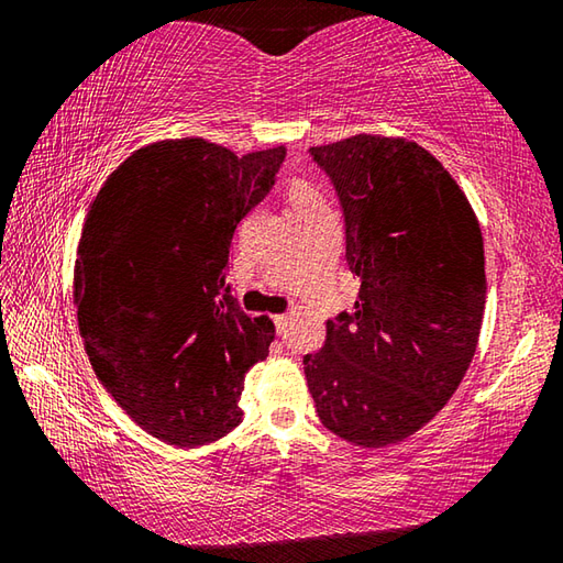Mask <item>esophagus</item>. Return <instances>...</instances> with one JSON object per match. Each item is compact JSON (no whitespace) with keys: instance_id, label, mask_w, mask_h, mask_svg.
<instances>
[{"instance_id":"obj_1","label":"esophagus","mask_w":563,"mask_h":563,"mask_svg":"<svg viewBox=\"0 0 563 563\" xmlns=\"http://www.w3.org/2000/svg\"><path fill=\"white\" fill-rule=\"evenodd\" d=\"M273 322H275V330H278V335H283L285 328H288V316H273Z\"/></svg>"}]
</instances>
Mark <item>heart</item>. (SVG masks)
<instances>
[{"instance_id": "heart-1", "label": "heart", "mask_w": 563, "mask_h": 563, "mask_svg": "<svg viewBox=\"0 0 563 563\" xmlns=\"http://www.w3.org/2000/svg\"><path fill=\"white\" fill-rule=\"evenodd\" d=\"M290 203H292V211H298V208H305V206H316V203H325L322 201V196L318 194L316 188L308 186V184H292L290 188Z\"/></svg>"}]
</instances>
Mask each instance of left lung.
Segmentation results:
<instances>
[{
	"mask_svg": "<svg viewBox=\"0 0 563 563\" xmlns=\"http://www.w3.org/2000/svg\"><path fill=\"white\" fill-rule=\"evenodd\" d=\"M345 221L355 310L305 355L320 422L360 446L407 440L460 387L479 340L487 275L470 201L415 141L360 136L312 146Z\"/></svg>",
	"mask_w": 563,
	"mask_h": 563,
	"instance_id": "1",
	"label": "left lung"
}]
</instances>
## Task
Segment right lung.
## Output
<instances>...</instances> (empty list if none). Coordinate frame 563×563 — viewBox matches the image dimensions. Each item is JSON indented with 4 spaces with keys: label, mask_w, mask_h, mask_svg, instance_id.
Masks as SVG:
<instances>
[{
    "label": "right lung",
    "mask_w": 563,
    "mask_h": 563,
    "mask_svg": "<svg viewBox=\"0 0 563 563\" xmlns=\"http://www.w3.org/2000/svg\"><path fill=\"white\" fill-rule=\"evenodd\" d=\"M283 158V146L238 158L203 139L158 141L113 170L84 221V347L123 412L168 444L190 450L235 430L245 373L268 357L275 328L241 310L228 255Z\"/></svg>",
    "instance_id": "obj_1"
}]
</instances>
